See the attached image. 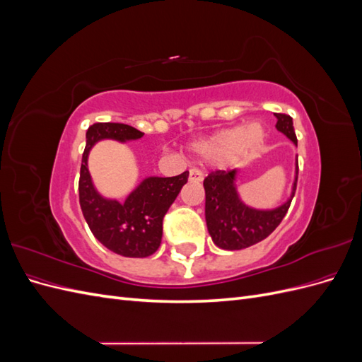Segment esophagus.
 Returning <instances> with one entry per match:
<instances>
[{"mask_svg": "<svg viewBox=\"0 0 362 362\" xmlns=\"http://www.w3.org/2000/svg\"><path fill=\"white\" fill-rule=\"evenodd\" d=\"M189 180L192 182H201L204 180V173L201 170H198V169H192L189 172Z\"/></svg>", "mask_w": 362, "mask_h": 362, "instance_id": "1", "label": "esophagus"}]
</instances>
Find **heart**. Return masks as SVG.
<instances>
[{
  "mask_svg": "<svg viewBox=\"0 0 362 362\" xmlns=\"http://www.w3.org/2000/svg\"><path fill=\"white\" fill-rule=\"evenodd\" d=\"M264 139L266 129L259 122H252L247 127L240 124L196 141L192 149L196 156L206 161H237L249 152L257 151L264 144Z\"/></svg>",
  "mask_w": 362,
  "mask_h": 362,
  "instance_id": "heart-1",
  "label": "heart"
}]
</instances>
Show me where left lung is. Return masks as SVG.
<instances>
[{
  "mask_svg": "<svg viewBox=\"0 0 362 362\" xmlns=\"http://www.w3.org/2000/svg\"><path fill=\"white\" fill-rule=\"evenodd\" d=\"M276 129L287 136L298 146L293 119L288 115L276 113ZM298 158L290 198L273 210H257L240 199L235 177L237 170H216L204 180L205 189V221L216 246L226 250H240L259 243L269 237L287 214L298 184Z\"/></svg>",
  "mask_w": 362,
  "mask_h": 362,
  "instance_id": "8db88e82",
  "label": "left lung"
}]
</instances>
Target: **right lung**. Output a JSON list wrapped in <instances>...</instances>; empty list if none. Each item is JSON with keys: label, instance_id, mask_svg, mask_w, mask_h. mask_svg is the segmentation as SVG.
I'll return each mask as SVG.
<instances>
[{"label": "right lung", "instance_id": "obj_1", "mask_svg": "<svg viewBox=\"0 0 362 362\" xmlns=\"http://www.w3.org/2000/svg\"><path fill=\"white\" fill-rule=\"evenodd\" d=\"M141 131L112 122H98L86 133V148L80 170V205L92 234L112 252L129 258H145L154 254L161 243L163 217L177 199L189 172L177 177H149L128 194L125 202L107 199L98 193L87 168L89 152L96 141L137 140Z\"/></svg>", "mask_w": 362, "mask_h": 362}]
</instances>
